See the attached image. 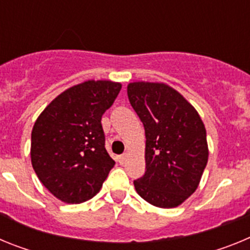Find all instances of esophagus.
<instances>
[{"label": "esophagus", "mask_w": 250, "mask_h": 250, "mask_svg": "<svg viewBox=\"0 0 250 250\" xmlns=\"http://www.w3.org/2000/svg\"><path fill=\"white\" fill-rule=\"evenodd\" d=\"M118 161H119V164H125V161H126V154H123V155H120L118 158Z\"/></svg>", "instance_id": "1"}]
</instances>
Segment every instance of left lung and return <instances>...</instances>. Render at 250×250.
Segmentation results:
<instances>
[{"mask_svg": "<svg viewBox=\"0 0 250 250\" xmlns=\"http://www.w3.org/2000/svg\"><path fill=\"white\" fill-rule=\"evenodd\" d=\"M127 96L145 129V174L135 190L158 208H175L198 189L207 167V130L200 115L165 83L135 81Z\"/></svg>", "mask_w": 250, "mask_h": 250, "instance_id": "obj_1", "label": "left lung"}]
</instances>
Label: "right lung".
<instances>
[{"label": "right lung", "mask_w": 250, "mask_h": 250, "mask_svg": "<svg viewBox=\"0 0 250 250\" xmlns=\"http://www.w3.org/2000/svg\"><path fill=\"white\" fill-rule=\"evenodd\" d=\"M120 90L115 81H83L56 96L35 121L31 164L43 187L61 202L80 204L94 198L114 167L101 116Z\"/></svg>", "instance_id": "add662e5"}]
</instances>
